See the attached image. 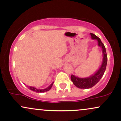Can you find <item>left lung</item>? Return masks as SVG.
Instances as JSON below:
<instances>
[{"instance_id": "left-lung-1", "label": "left lung", "mask_w": 121, "mask_h": 121, "mask_svg": "<svg viewBox=\"0 0 121 121\" xmlns=\"http://www.w3.org/2000/svg\"><path fill=\"white\" fill-rule=\"evenodd\" d=\"M93 39H95L98 41V46L101 47L102 48V53H103V61L101 65V67L98 69L95 74L92 75L91 77H87V78H78L76 77L74 75L72 74L70 78H71L72 81L76 86L80 89H89L91 88L94 86L95 84L99 82L101 78H102V76L105 73V70H106L107 61H108V57H107V53L106 52V48H105V45L101 41L100 39L97 37L96 35L90 33Z\"/></svg>"}]
</instances>
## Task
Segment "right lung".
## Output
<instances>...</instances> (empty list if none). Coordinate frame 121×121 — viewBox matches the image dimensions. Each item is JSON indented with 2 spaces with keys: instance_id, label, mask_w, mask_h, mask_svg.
Segmentation results:
<instances>
[{
  "instance_id": "obj_1",
  "label": "right lung",
  "mask_w": 121,
  "mask_h": 121,
  "mask_svg": "<svg viewBox=\"0 0 121 121\" xmlns=\"http://www.w3.org/2000/svg\"><path fill=\"white\" fill-rule=\"evenodd\" d=\"M53 84V82L52 84H51V85L47 87V88L44 89H37L35 88V87H34L33 86H29L28 88L30 89V90H31V91H36V92H37V93H44V92H45V91H49V90L51 89V87H52Z\"/></svg>"
}]
</instances>
